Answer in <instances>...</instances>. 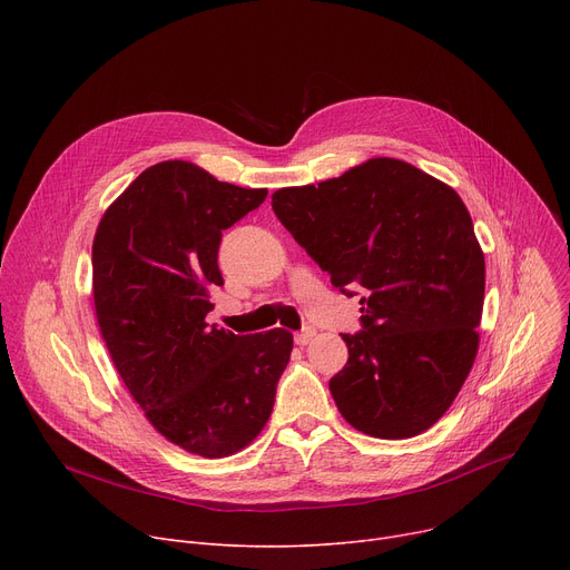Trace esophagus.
Wrapping results in <instances>:
<instances>
[{"mask_svg":"<svg viewBox=\"0 0 570 570\" xmlns=\"http://www.w3.org/2000/svg\"><path fill=\"white\" fill-rule=\"evenodd\" d=\"M314 335H316V331H314V327H303V331L295 335V344H301V346H305V344H309V342H312V337H314Z\"/></svg>","mask_w":570,"mask_h":570,"instance_id":"esophagus-1","label":"esophagus"}]
</instances>
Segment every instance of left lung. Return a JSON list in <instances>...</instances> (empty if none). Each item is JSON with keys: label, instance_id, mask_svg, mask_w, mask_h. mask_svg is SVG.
I'll return each mask as SVG.
<instances>
[{"label": "left lung", "instance_id": "1", "mask_svg": "<svg viewBox=\"0 0 570 570\" xmlns=\"http://www.w3.org/2000/svg\"><path fill=\"white\" fill-rule=\"evenodd\" d=\"M273 209L344 295L363 331L331 393L355 430L409 439L458 397L478 351L485 258L462 198L400 159L273 194Z\"/></svg>", "mask_w": 570, "mask_h": 570}]
</instances>
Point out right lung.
<instances>
[{"label":"right lung","instance_id":"add662e5","mask_svg":"<svg viewBox=\"0 0 570 570\" xmlns=\"http://www.w3.org/2000/svg\"><path fill=\"white\" fill-rule=\"evenodd\" d=\"M267 189H243L187 161L142 170L108 209L92 247L95 307L112 363L168 441L203 458L252 443L275 406L293 335H235L205 323L222 233Z\"/></svg>","mask_w":570,"mask_h":570}]
</instances>
